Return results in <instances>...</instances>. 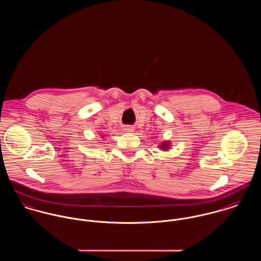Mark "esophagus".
Returning a JSON list of instances; mask_svg holds the SVG:
<instances>
[{
	"label": "esophagus",
	"mask_w": 261,
	"mask_h": 261,
	"mask_svg": "<svg viewBox=\"0 0 261 261\" xmlns=\"http://www.w3.org/2000/svg\"><path fill=\"white\" fill-rule=\"evenodd\" d=\"M126 132H133L134 130V127H132V126H125V128H124Z\"/></svg>",
	"instance_id": "34e87169"
}]
</instances>
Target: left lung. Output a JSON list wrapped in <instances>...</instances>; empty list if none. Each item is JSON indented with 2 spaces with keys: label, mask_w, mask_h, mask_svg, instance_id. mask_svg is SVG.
I'll use <instances>...</instances> for the list:
<instances>
[{
  "label": "left lung",
  "mask_w": 261,
  "mask_h": 261,
  "mask_svg": "<svg viewBox=\"0 0 261 261\" xmlns=\"http://www.w3.org/2000/svg\"><path fill=\"white\" fill-rule=\"evenodd\" d=\"M169 146H168V144H164V145H162L161 146V149H167Z\"/></svg>",
  "instance_id": "obj_1"
}]
</instances>
